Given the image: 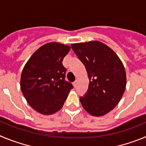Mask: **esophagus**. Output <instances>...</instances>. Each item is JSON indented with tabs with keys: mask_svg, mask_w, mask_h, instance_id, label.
<instances>
[{
	"mask_svg": "<svg viewBox=\"0 0 146 146\" xmlns=\"http://www.w3.org/2000/svg\"><path fill=\"white\" fill-rule=\"evenodd\" d=\"M73 86H74V87H76V86H77V81H74V82L73 83Z\"/></svg>",
	"mask_w": 146,
	"mask_h": 146,
	"instance_id": "esophagus-1",
	"label": "esophagus"
}]
</instances>
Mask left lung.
Masks as SVG:
<instances>
[{
  "label": "left lung",
  "mask_w": 146,
  "mask_h": 146,
  "mask_svg": "<svg viewBox=\"0 0 146 146\" xmlns=\"http://www.w3.org/2000/svg\"><path fill=\"white\" fill-rule=\"evenodd\" d=\"M87 71L88 91L80 98L83 108L94 116H102L117 106L125 91L127 76L122 62L102 42L71 44Z\"/></svg>",
  "instance_id": "8db88e82"
}]
</instances>
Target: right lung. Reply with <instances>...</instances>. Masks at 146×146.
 <instances>
[{
	"instance_id": "obj_1",
	"label": "right lung",
	"mask_w": 146,
	"mask_h": 146,
	"mask_svg": "<svg viewBox=\"0 0 146 146\" xmlns=\"http://www.w3.org/2000/svg\"><path fill=\"white\" fill-rule=\"evenodd\" d=\"M70 47L57 42L44 44L35 51L22 70L20 87L28 104L43 115L60 111L73 85L65 80L64 57Z\"/></svg>"
}]
</instances>
